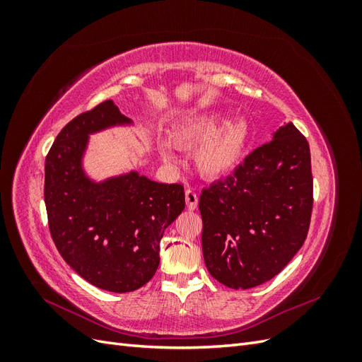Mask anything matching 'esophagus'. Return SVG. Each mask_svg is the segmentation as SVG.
Here are the masks:
<instances>
[{
    "mask_svg": "<svg viewBox=\"0 0 362 362\" xmlns=\"http://www.w3.org/2000/svg\"><path fill=\"white\" fill-rule=\"evenodd\" d=\"M198 202H199L198 193L190 189L185 190V204H187L189 210H196V208H198Z\"/></svg>",
    "mask_w": 362,
    "mask_h": 362,
    "instance_id": "obj_1",
    "label": "esophagus"
}]
</instances>
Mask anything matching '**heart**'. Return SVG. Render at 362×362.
<instances>
[{"label": "heart", "instance_id": "1", "mask_svg": "<svg viewBox=\"0 0 362 362\" xmlns=\"http://www.w3.org/2000/svg\"><path fill=\"white\" fill-rule=\"evenodd\" d=\"M229 116L221 112L199 113L185 117L173 131L180 148L194 149L193 161L201 177L217 180L234 172L242 163L249 141L250 127L245 119L228 122ZM160 152L166 161L177 156L168 141H160Z\"/></svg>", "mask_w": 362, "mask_h": 362}]
</instances>
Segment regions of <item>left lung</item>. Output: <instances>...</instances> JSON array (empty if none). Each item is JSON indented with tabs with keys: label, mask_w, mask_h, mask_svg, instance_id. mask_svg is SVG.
I'll list each match as a JSON object with an SVG mask.
<instances>
[{
	"label": "left lung",
	"mask_w": 362,
	"mask_h": 362,
	"mask_svg": "<svg viewBox=\"0 0 362 362\" xmlns=\"http://www.w3.org/2000/svg\"><path fill=\"white\" fill-rule=\"evenodd\" d=\"M202 254L229 288L261 286L302 247L313 211L310 145L291 122L199 198Z\"/></svg>",
	"instance_id": "8db88e82"
}]
</instances>
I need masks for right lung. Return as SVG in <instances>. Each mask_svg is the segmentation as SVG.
I'll list each match as a JSON object with an SVG mask.
<instances>
[{
	"label": "right lung",
	"mask_w": 362,
	"mask_h": 362,
	"mask_svg": "<svg viewBox=\"0 0 362 362\" xmlns=\"http://www.w3.org/2000/svg\"><path fill=\"white\" fill-rule=\"evenodd\" d=\"M131 124L112 100L74 117L45 160L49 233L63 259L92 286L134 291L156 275L160 240L185 206L181 184L129 172L95 182L81 166L89 134Z\"/></svg>",
	"instance_id": "add662e5"
}]
</instances>
